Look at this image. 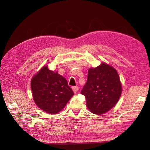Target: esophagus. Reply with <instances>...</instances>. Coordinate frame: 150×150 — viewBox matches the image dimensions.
<instances>
[{
	"instance_id": "esophagus-1",
	"label": "esophagus",
	"mask_w": 150,
	"mask_h": 150,
	"mask_svg": "<svg viewBox=\"0 0 150 150\" xmlns=\"http://www.w3.org/2000/svg\"><path fill=\"white\" fill-rule=\"evenodd\" d=\"M72 91H73V92L74 93H76L79 90V88L78 87V86H73V87H72Z\"/></svg>"
}]
</instances>
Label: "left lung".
I'll list each match as a JSON object with an SVG mask.
<instances>
[{
    "mask_svg": "<svg viewBox=\"0 0 150 150\" xmlns=\"http://www.w3.org/2000/svg\"><path fill=\"white\" fill-rule=\"evenodd\" d=\"M122 86L118 73L105 62L89 68L87 82L81 90L88 110L95 115H103L119 101Z\"/></svg>",
    "mask_w": 150,
    "mask_h": 150,
    "instance_id": "obj_1",
    "label": "left lung"
}]
</instances>
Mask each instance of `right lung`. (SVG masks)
<instances>
[{
    "label": "right lung",
    "instance_id": "1",
    "mask_svg": "<svg viewBox=\"0 0 150 150\" xmlns=\"http://www.w3.org/2000/svg\"><path fill=\"white\" fill-rule=\"evenodd\" d=\"M32 93L35 103L49 114H57L73 96L74 93L67 80L44 66L31 79Z\"/></svg>",
    "mask_w": 150,
    "mask_h": 150
}]
</instances>
